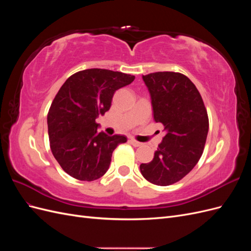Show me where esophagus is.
Returning a JSON list of instances; mask_svg holds the SVG:
<instances>
[{
    "mask_svg": "<svg viewBox=\"0 0 251 251\" xmlns=\"http://www.w3.org/2000/svg\"><path fill=\"white\" fill-rule=\"evenodd\" d=\"M130 143L132 144V146H134V147H140L141 144H142L141 142L135 140V139H130Z\"/></svg>",
    "mask_w": 251,
    "mask_h": 251,
    "instance_id": "34e87169",
    "label": "esophagus"
}]
</instances>
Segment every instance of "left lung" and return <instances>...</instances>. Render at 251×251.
Here are the masks:
<instances>
[{"label":"left lung","instance_id":"obj_1","mask_svg":"<svg viewBox=\"0 0 251 251\" xmlns=\"http://www.w3.org/2000/svg\"><path fill=\"white\" fill-rule=\"evenodd\" d=\"M142 79L154 119L166 134L153 160L140 164V172L151 183L168 186L185 177L201 158L208 133L207 111L198 89L183 74L155 72Z\"/></svg>","mask_w":251,"mask_h":251}]
</instances>
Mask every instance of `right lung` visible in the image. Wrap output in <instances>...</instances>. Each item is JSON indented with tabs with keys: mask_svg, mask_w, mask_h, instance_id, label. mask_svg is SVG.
<instances>
[{
	"mask_svg": "<svg viewBox=\"0 0 251 251\" xmlns=\"http://www.w3.org/2000/svg\"><path fill=\"white\" fill-rule=\"evenodd\" d=\"M134 79L118 71L87 69L60 87L48 112V134L53 156L71 177L93 181L109 170L113 151L126 137L98 133L95 119L110 110L116 90Z\"/></svg>",
	"mask_w": 251,
	"mask_h": 251,
	"instance_id": "1",
	"label": "right lung"
}]
</instances>
